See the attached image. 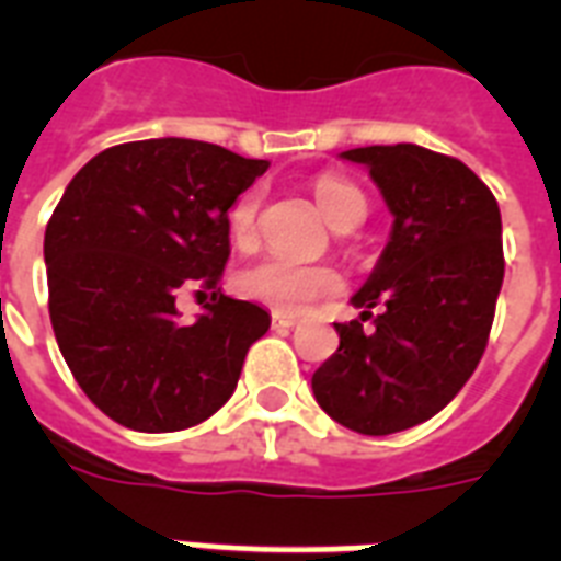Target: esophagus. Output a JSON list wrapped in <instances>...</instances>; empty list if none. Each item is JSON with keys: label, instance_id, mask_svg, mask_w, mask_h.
I'll use <instances>...</instances> for the list:
<instances>
[{"label": "esophagus", "instance_id": "1", "mask_svg": "<svg viewBox=\"0 0 561 561\" xmlns=\"http://www.w3.org/2000/svg\"><path fill=\"white\" fill-rule=\"evenodd\" d=\"M294 325H297V320H294V317L273 314V329H276V332H290Z\"/></svg>", "mask_w": 561, "mask_h": 561}]
</instances>
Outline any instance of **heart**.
Segmentation results:
<instances>
[{"label":"heart","mask_w":561,"mask_h":561,"mask_svg":"<svg viewBox=\"0 0 561 561\" xmlns=\"http://www.w3.org/2000/svg\"><path fill=\"white\" fill-rule=\"evenodd\" d=\"M314 197L320 211L334 229L350 224L355 218H364L367 203L358 188L341 178L323 174L314 180ZM259 209H262V192L250 188L232 203L227 227L229 238L238 250H250L259 236ZM241 297L262 302L271 311L282 317H299L302 311L314 306L317 299L332 297L343 288L341 273L329 264H299L290 259H262L238 273L236 279Z\"/></svg>","instance_id":"1"}]
</instances>
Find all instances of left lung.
<instances>
[{"mask_svg":"<svg viewBox=\"0 0 561 561\" xmlns=\"http://www.w3.org/2000/svg\"><path fill=\"white\" fill-rule=\"evenodd\" d=\"M341 157L367 165L392 232L352 297L360 320L334 323L341 346L311 387L334 422L387 436L439 413L478 369L504 282L501 209L469 165L419 145H369ZM367 319L374 329L364 333Z\"/></svg>","mask_w":561,"mask_h":561,"instance_id":"8db88e82","label":"left lung"}]
</instances>
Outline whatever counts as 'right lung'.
I'll use <instances>...</instances> for the list:
<instances>
[{"mask_svg": "<svg viewBox=\"0 0 561 561\" xmlns=\"http://www.w3.org/2000/svg\"><path fill=\"white\" fill-rule=\"evenodd\" d=\"M264 171L267 160L169 136L113 145L66 186L43 241L48 317L75 381L118 425L186 431L236 390L271 314L218 282L229 206ZM186 287L213 290L192 327L173 306Z\"/></svg>", "mask_w": 561, "mask_h": 561, "instance_id": "1", "label": "right lung"}]
</instances>
